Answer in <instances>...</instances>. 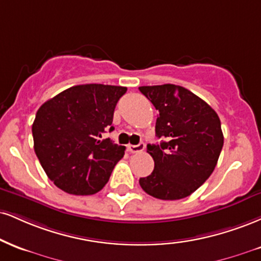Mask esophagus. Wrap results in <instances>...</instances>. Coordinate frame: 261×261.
Here are the masks:
<instances>
[{
  "mask_svg": "<svg viewBox=\"0 0 261 261\" xmlns=\"http://www.w3.org/2000/svg\"><path fill=\"white\" fill-rule=\"evenodd\" d=\"M146 147V144L143 142H140L139 144H127V150L131 153H137V152H142Z\"/></svg>",
  "mask_w": 261,
  "mask_h": 261,
  "instance_id": "1",
  "label": "esophagus"
}]
</instances>
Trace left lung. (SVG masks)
Listing matches in <instances>:
<instances>
[{"label":"left lung","mask_w":261,"mask_h":261,"mask_svg":"<svg viewBox=\"0 0 261 261\" xmlns=\"http://www.w3.org/2000/svg\"><path fill=\"white\" fill-rule=\"evenodd\" d=\"M139 90L158 111L155 136L165 140L147 144L154 170L140 178L141 187L158 199L185 198L214 171L224 146L220 119L208 103L182 86L165 84Z\"/></svg>","instance_id":"left-lung-1"}]
</instances>
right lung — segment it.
<instances>
[{"instance_id":"right-lung-1","label":"right lung","mask_w":261,"mask_h":261,"mask_svg":"<svg viewBox=\"0 0 261 261\" xmlns=\"http://www.w3.org/2000/svg\"><path fill=\"white\" fill-rule=\"evenodd\" d=\"M126 87L86 84L69 87L40 107L33 124L34 149L49 180L75 196L99 192L125 147L99 140L112 126Z\"/></svg>"}]
</instances>
